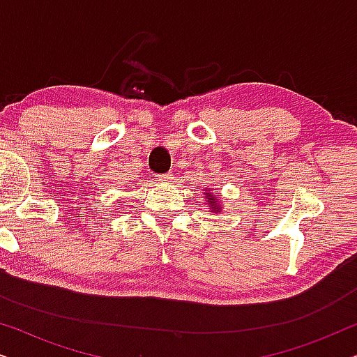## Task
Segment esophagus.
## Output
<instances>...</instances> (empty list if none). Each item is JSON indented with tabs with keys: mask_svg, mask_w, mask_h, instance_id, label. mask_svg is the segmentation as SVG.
Here are the masks:
<instances>
[{
	"mask_svg": "<svg viewBox=\"0 0 357 357\" xmlns=\"http://www.w3.org/2000/svg\"><path fill=\"white\" fill-rule=\"evenodd\" d=\"M155 180H158V182H169V180H172V174H159Z\"/></svg>",
	"mask_w": 357,
	"mask_h": 357,
	"instance_id": "esophagus-1",
	"label": "esophagus"
}]
</instances>
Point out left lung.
<instances>
[{"label": "left lung", "instance_id": "obj_1", "mask_svg": "<svg viewBox=\"0 0 357 357\" xmlns=\"http://www.w3.org/2000/svg\"><path fill=\"white\" fill-rule=\"evenodd\" d=\"M206 195H208V197H206L208 202H211L209 204H211V206H214V209H218V208H216V198L213 197V193H206Z\"/></svg>", "mask_w": 357, "mask_h": 357}]
</instances>
